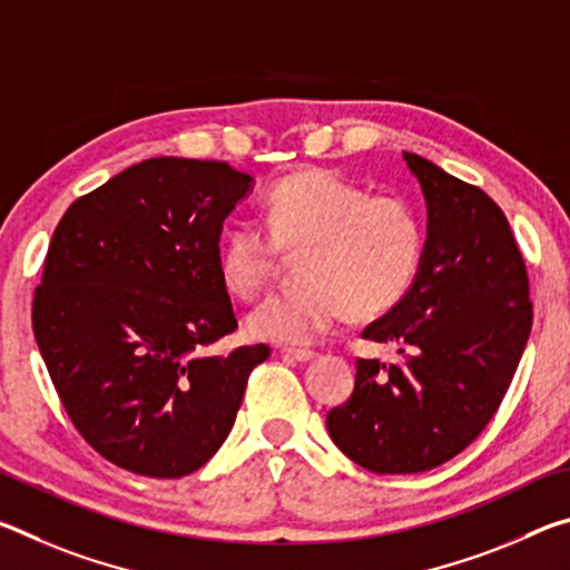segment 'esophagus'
<instances>
[{"instance_id": "1", "label": "esophagus", "mask_w": 570, "mask_h": 570, "mask_svg": "<svg viewBox=\"0 0 570 570\" xmlns=\"http://www.w3.org/2000/svg\"><path fill=\"white\" fill-rule=\"evenodd\" d=\"M284 356H292L296 362H312L316 360V352L312 350H284Z\"/></svg>"}]
</instances>
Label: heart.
I'll list each match as a JSON object with an SVG mask.
<instances>
[{
	"mask_svg": "<svg viewBox=\"0 0 570 570\" xmlns=\"http://www.w3.org/2000/svg\"><path fill=\"white\" fill-rule=\"evenodd\" d=\"M266 230L240 224L218 250L230 294L254 298L268 286L278 254L298 256L292 292L248 314V334L306 344L342 320H374L397 306L417 278L424 226L402 198H372L340 173L308 168L278 180L264 204Z\"/></svg>",
	"mask_w": 570,
	"mask_h": 570,
	"instance_id": "obj_1",
	"label": "heart"
}]
</instances>
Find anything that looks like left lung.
<instances>
[{"mask_svg": "<svg viewBox=\"0 0 570 570\" xmlns=\"http://www.w3.org/2000/svg\"><path fill=\"white\" fill-rule=\"evenodd\" d=\"M428 204L407 296L362 332L402 362L356 360L354 392L326 414L334 445L380 475L432 470L493 420L533 324L525 262L488 193L404 153Z\"/></svg>", "mask_w": 570, "mask_h": 570, "instance_id": "left-lung-1", "label": "left lung"}]
</instances>
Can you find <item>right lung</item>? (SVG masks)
<instances>
[{
	"label": "right lung",
	"instance_id": "add662e5",
	"mask_svg": "<svg viewBox=\"0 0 570 570\" xmlns=\"http://www.w3.org/2000/svg\"><path fill=\"white\" fill-rule=\"evenodd\" d=\"M254 178L220 160L150 158L77 198L57 224L32 326L77 432L148 478L196 472L224 445L266 344L236 330L220 230Z\"/></svg>",
	"mask_w": 570,
	"mask_h": 570
}]
</instances>
